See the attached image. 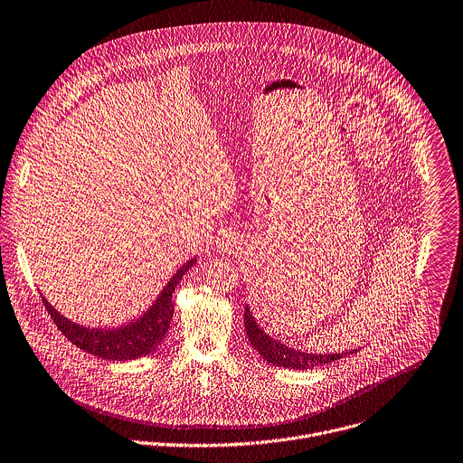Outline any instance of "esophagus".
Masks as SVG:
<instances>
[{
    "label": "esophagus",
    "instance_id": "esophagus-1",
    "mask_svg": "<svg viewBox=\"0 0 463 463\" xmlns=\"http://www.w3.org/2000/svg\"><path fill=\"white\" fill-rule=\"evenodd\" d=\"M235 244V241H233V237H230V235H222V239H221V250L222 251H230L232 250V246Z\"/></svg>",
    "mask_w": 463,
    "mask_h": 463
}]
</instances>
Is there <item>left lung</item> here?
<instances>
[{
    "instance_id": "left-lung-1",
    "label": "left lung",
    "mask_w": 463,
    "mask_h": 463,
    "mask_svg": "<svg viewBox=\"0 0 463 463\" xmlns=\"http://www.w3.org/2000/svg\"><path fill=\"white\" fill-rule=\"evenodd\" d=\"M244 327H246V335L248 340L251 344V347L268 362L273 364L277 367H284V369H313L318 365H326L331 364L342 356L353 354L356 353V349H349V351H338V353H307L302 349H295L289 347L288 344H282L280 340H275L273 336H269L255 320L253 313L250 311V306L246 304L244 309Z\"/></svg>"
}]
</instances>
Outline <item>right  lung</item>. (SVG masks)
Returning a JSON list of instances; mask_svg holds the SVG:
<instances>
[{
  "label": "right lung",
  "mask_w": 463,
  "mask_h": 463,
  "mask_svg": "<svg viewBox=\"0 0 463 463\" xmlns=\"http://www.w3.org/2000/svg\"><path fill=\"white\" fill-rule=\"evenodd\" d=\"M197 262V257L183 264L168 284L163 288L154 304L132 322H127L118 327H89L81 326L67 317H63L43 295V304L51 317L54 318L58 329L80 349L99 356L103 360H119L128 362L141 356H146L156 351V347L165 340L174 317L172 293L175 291L179 280L184 273Z\"/></svg>",
  "instance_id": "add662e5"
}]
</instances>
